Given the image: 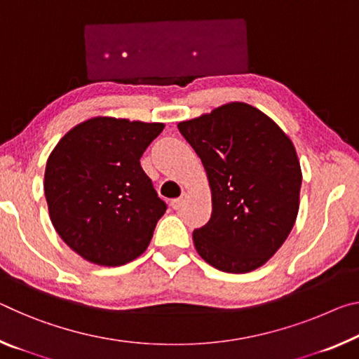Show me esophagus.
Wrapping results in <instances>:
<instances>
[{
  "label": "esophagus",
  "instance_id": "obj_1",
  "mask_svg": "<svg viewBox=\"0 0 359 359\" xmlns=\"http://www.w3.org/2000/svg\"><path fill=\"white\" fill-rule=\"evenodd\" d=\"M182 204H184V196L175 198V200L170 201V206H172V209H175V210H179L182 208Z\"/></svg>",
  "mask_w": 359,
  "mask_h": 359
}]
</instances>
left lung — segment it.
Returning a JSON list of instances; mask_svg holds the SVG:
<instances>
[{
	"instance_id": "left-lung-1",
	"label": "left lung",
	"mask_w": 359,
	"mask_h": 359,
	"mask_svg": "<svg viewBox=\"0 0 359 359\" xmlns=\"http://www.w3.org/2000/svg\"><path fill=\"white\" fill-rule=\"evenodd\" d=\"M206 169L212 214L193 231L198 254L225 273H249L276 254L300 204L302 169L292 140L244 102L180 121Z\"/></svg>"
}]
</instances>
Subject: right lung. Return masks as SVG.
I'll use <instances>...</instances> for the list:
<instances>
[{"label": "right lung", "mask_w": 359, "mask_h": 359, "mask_svg": "<svg viewBox=\"0 0 359 359\" xmlns=\"http://www.w3.org/2000/svg\"><path fill=\"white\" fill-rule=\"evenodd\" d=\"M163 123L95 116L76 124L50 151L44 172L49 217L88 262L119 266L149 248L166 212L140 166Z\"/></svg>", "instance_id": "add662e5"}]
</instances>
